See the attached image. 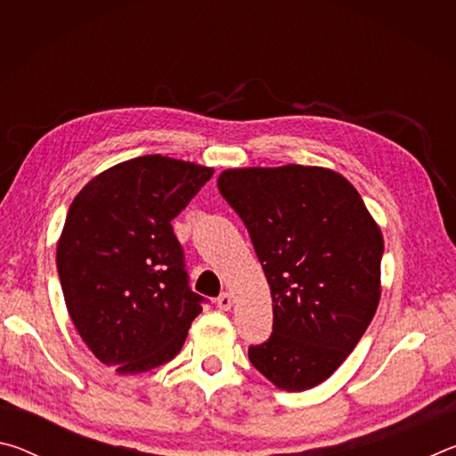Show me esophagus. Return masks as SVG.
<instances>
[{
	"label": "esophagus",
	"instance_id": "esophagus-1",
	"mask_svg": "<svg viewBox=\"0 0 456 456\" xmlns=\"http://www.w3.org/2000/svg\"><path fill=\"white\" fill-rule=\"evenodd\" d=\"M231 305H233V296H231V293H221V296L217 297V307L219 310H223V312H227V310H231Z\"/></svg>",
	"mask_w": 456,
	"mask_h": 456
}]
</instances>
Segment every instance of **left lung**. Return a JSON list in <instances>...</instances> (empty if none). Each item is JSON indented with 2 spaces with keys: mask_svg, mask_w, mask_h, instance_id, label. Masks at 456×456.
<instances>
[{
  "mask_svg": "<svg viewBox=\"0 0 456 456\" xmlns=\"http://www.w3.org/2000/svg\"><path fill=\"white\" fill-rule=\"evenodd\" d=\"M241 217L273 299V331L249 360L288 392L350 356L380 299L384 241L358 191L320 167L229 168L217 181Z\"/></svg>",
  "mask_w": 456,
  "mask_h": 456,
  "instance_id": "1",
  "label": "left lung"
}]
</instances>
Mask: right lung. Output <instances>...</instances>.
I'll return each mask as SVG.
<instances>
[{"instance_id":"right-lung-1","label":"right lung","mask_w":456,"mask_h":456,"mask_svg":"<svg viewBox=\"0 0 456 456\" xmlns=\"http://www.w3.org/2000/svg\"><path fill=\"white\" fill-rule=\"evenodd\" d=\"M211 176L149 154L108 168L72 200L56 253L61 291L80 338L120 374L173 360L203 310L171 221Z\"/></svg>"}]
</instances>
